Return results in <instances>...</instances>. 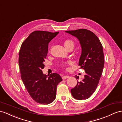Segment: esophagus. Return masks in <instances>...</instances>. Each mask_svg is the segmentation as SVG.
I'll list each match as a JSON object with an SVG mask.
<instances>
[{"instance_id": "obj_1", "label": "esophagus", "mask_w": 122, "mask_h": 122, "mask_svg": "<svg viewBox=\"0 0 122 122\" xmlns=\"http://www.w3.org/2000/svg\"><path fill=\"white\" fill-rule=\"evenodd\" d=\"M69 76H63V77H62V79H63V80H65V79H67V78H69Z\"/></svg>"}]
</instances>
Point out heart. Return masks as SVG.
Segmentation results:
<instances>
[{
	"label": "heart",
	"instance_id": "1",
	"mask_svg": "<svg viewBox=\"0 0 122 122\" xmlns=\"http://www.w3.org/2000/svg\"><path fill=\"white\" fill-rule=\"evenodd\" d=\"M64 46H65V47H66V48H67V47H69L70 46H72L73 47L74 43H73V41L71 40L68 39V40H66L64 42ZM60 66H61V68H66V65H65V64H64V63L61 64Z\"/></svg>",
	"mask_w": 122,
	"mask_h": 122
}]
</instances>
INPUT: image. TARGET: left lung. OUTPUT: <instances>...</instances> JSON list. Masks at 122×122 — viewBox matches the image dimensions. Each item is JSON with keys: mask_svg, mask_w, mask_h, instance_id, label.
<instances>
[{"mask_svg": "<svg viewBox=\"0 0 122 122\" xmlns=\"http://www.w3.org/2000/svg\"><path fill=\"white\" fill-rule=\"evenodd\" d=\"M65 32L79 40L82 52L79 66L86 73L82 81H77V84L71 89V93L77 100L87 99L95 91L103 71L105 60L102 46L97 36L87 29L82 28ZM75 77L76 79L79 78L77 76Z\"/></svg>", "mask_w": 122, "mask_h": 122, "instance_id": "obj_1", "label": "left lung"}]
</instances>
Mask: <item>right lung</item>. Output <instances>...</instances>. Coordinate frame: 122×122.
<instances>
[{
	"label": "right lung",
	"mask_w": 122,
	"mask_h": 122,
	"mask_svg": "<svg viewBox=\"0 0 122 122\" xmlns=\"http://www.w3.org/2000/svg\"><path fill=\"white\" fill-rule=\"evenodd\" d=\"M58 32L36 30L28 36L19 51L20 76L29 95L36 102L47 105L56 98V88L62 81L57 73L43 75V61L48 51L49 43Z\"/></svg>",
	"instance_id": "right-lung-1"
}]
</instances>
